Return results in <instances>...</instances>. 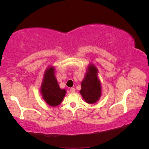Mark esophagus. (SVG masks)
Returning a JSON list of instances; mask_svg holds the SVG:
<instances>
[{
  "mask_svg": "<svg viewBox=\"0 0 149 149\" xmlns=\"http://www.w3.org/2000/svg\"><path fill=\"white\" fill-rule=\"evenodd\" d=\"M70 91L71 92V93H74L75 92V89L74 88H70Z\"/></svg>",
  "mask_w": 149,
  "mask_h": 149,
  "instance_id": "esophagus-1",
  "label": "esophagus"
}]
</instances>
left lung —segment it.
Returning <instances> with one entry per match:
<instances>
[{
  "mask_svg": "<svg viewBox=\"0 0 149 149\" xmlns=\"http://www.w3.org/2000/svg\"><path fill=\"white\" fill-rule=\"evenodd\" d=\"M98 70L94 65L90 64L84 79L81 82L80 93L85 101L93 104L99 100L101 96V84L97 76Z\"/></svg>",
  "mask_w": 149,
  "mask_h": 149,
  "instance_id": "1",
  "label": "left lung"
}]
</instances>
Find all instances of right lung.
Instances as JSON below:
<instances>
[{
    "label": "right lung",
    "instance_id": "right-lung-1",
    "mask_svg": "<svg viewBox=\"0 0 149 149\" xmlns=\"http://www.w3.org/2000/svg\"><path fill=\"white\" fill-rule=\"evenodd\" d=\"M41 92L45 101L51 107L59 105L64 99L66 91L60 88L54 75V67H49L45 71Z\"/></svg>",
    "mask_w": 149,
    "mask_h": 149
}]
</instances>
